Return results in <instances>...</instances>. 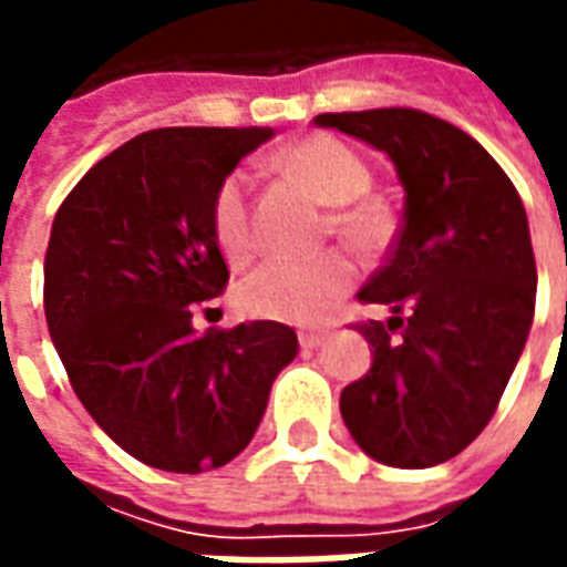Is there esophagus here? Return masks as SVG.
Returning a JSON list of instances; mask_svg holds the SVG:
<instances>
[{
    "mask_svg": "<svg viewBox=\"0 0 567 567\" xmlns=\"http://www.w3.org/2000/svg\"><path fill=\"white\" fill-rule=\"evenodd\" d=\"M324 337H328V333L324 331H300V349H319L321 343H324Z\"/></svg>",
    "mask_w": 567,
    "mask_h": 567,
    "instance_id": "esophagus-1",
    "label": "esophagus"
}]
</instances>
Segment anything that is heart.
<instances>
[{
	"mask_svg": "<svg viewBox=\"0 0 567 567\" xmlns=\"http://www.w3.org/2000/svg\"><path fill=\"white\" fill-rule=\"evenodd\" d=\"M285 173L303 185L333 212L337 234L358 248H377L389 236L385 212L361 199L370 190V166L346 142L333 136H309L279 154ZM212 234L230 264H246L255 255V230L248 212V187L243 173L224 178L212 203ZM355 282V264L346 251H319L300 258H270L251 270L236 288V303L251 319L316 324Z\"/></svg>",
	"mask_w": 567,
	"mask_h": 567,
	"instance_id": "heart-1",
	"label": "heart"
}]
</instances>
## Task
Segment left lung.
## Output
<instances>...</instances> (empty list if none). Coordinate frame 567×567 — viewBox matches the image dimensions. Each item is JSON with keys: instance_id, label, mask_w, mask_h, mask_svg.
I'll return each mask as SVG.
<instances>
[{"instance_id": "left-lung-1", "label": "left lung", "mask_w": 567, "mask_h": 567, "mask_svg": "<svg viewBox=\"0 0 567 567\" xmlns=\"http://www.w3.org/2000/svg\"><path fill=\"white\" fill-rule=\"evenodd\" d=\"M389 154L404 187L392 255L358 297L392 309L364 324L370 370L340 413L370 458L434 467L495 413L535 319L537 270L516 187L483 145L419 109L319 115Z\"/></svg>"}]
</instances>
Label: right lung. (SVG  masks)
<instances>
[{
    "mask_svg": "<svg viewBox=\"0 0 567 567\" xmlns=\"http://www.w3.org/2000/svg\"><path fill=\"white\" fill-rule=\"evenodd\" d=\"M270 127H163L124 142L63 199L44 258V319L93 422L169 474L234 462L297 355L279 321L194 331L221 295L215 190Z\"/></svg>",
    "mask_w": 567,
    "mask_h": 567,
    "instance_id": "1",
    "label": "right lung"
}]
</instances>
